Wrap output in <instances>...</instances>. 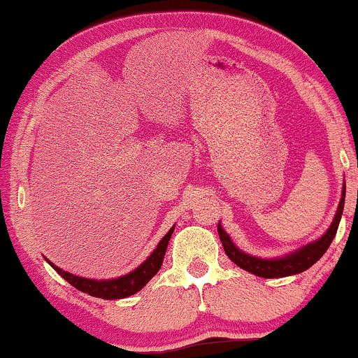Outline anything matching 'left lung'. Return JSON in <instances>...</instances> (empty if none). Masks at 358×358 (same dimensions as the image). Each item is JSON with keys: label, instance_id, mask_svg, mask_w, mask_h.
<instances>
[{"label": "left lung", "instance_id": "left-lung-1", "mask_svg": "<svg viewBox=\"0 0 358 358\" xmlns=\"http://www.w3.org/2000/svg\"><path fill=\"white\" fill-rule=\"evenodd\" d=\"M344 197H345V185L343 186V194H341V201H339L336 215H334L333 223L330 224V228L327 229L325 234H323L320 239L310 242L308 245L298 248L296 252L285 255V257L272 258V259L252 257V255L242 252L241 248H237L234 245V242H232L231 237L226 234L221 224H218L220 241L223 243L224 252L232 263H236L239 268L252 272L255 275L263 277V279H277V277L299 274V272L309 269L312 264H315L317 261L323 257V253L328 250V247H330L334 236H336L339 221H341V215L344 210Z\"/></svg>", "mask_w": 358, "mask_h": 358}]
</instances>
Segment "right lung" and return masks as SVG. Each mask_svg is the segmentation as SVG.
Wrapping results in <instances>:
<instances>
[{"instance_id":"right-lung-1","label":"right lung","mask_w":358,"mask_h":358,"mask_svg":"<svg viewBox=\"0 0 358 358\" xmlns=\"http://www.w3.org/2000/svg\"><path fill=\"white\" fill-rule=\"evenodd\" d=\"M175 229V226L170 228L166 236L162 237L161 242L157 243V247L155 248L148 258H146L143 263H141L137 269H134L132 272H129L126 275L116 277V279H110V280H95V279H86V277H78L73 275L70 272L62 271L60 268H57L54 263L46 258L48 263L52 266V268L59 272V274L64 277V279L78 288L79 292L87 293L90 296L95 298H101V299H121V298H127L130 294H135L140 292L146 283H148L152 277L157 274V271L161 269L162 261H164V255H166L167 245L170 237H172V232Z\"/></svg>"}]
</instances>
